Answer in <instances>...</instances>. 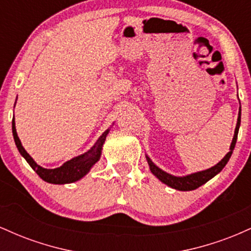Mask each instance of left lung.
I'll return each instance as SVG.
<instances>
[{
    "mask_svg": "<svg viewBox=\"0 0 251 251\" xmlns=\"http://www.w3.org/2000/svg\"><path fill=\"white\" fill-rule=\"evenodd\" d=\"M238 97V96H237ZM240 125H241V106H240V112H238V118H237V124H236V128H235V134L234 138H232L231 145H230V151L226 154V157L221 160L220 163L216 164L215 166L210 168L208 170H204V171H200V172H195V174L184 176V177H176V176H172L168 174V172L163 171L162 169L158 168L157 165H154L152 163V160L146 155V160H148L150 170L153 174L155 177L158 178L160 181H163L164 184L170 186V188L179 190V191H191V190H195L200 186L205 184L206 181L214 178L216 175L220 174V172L223 170L224 166L226 165V163L229 162L230 157H231L232 151H234L236 142H237V134H238V129H240Z\"/></svg>",
    "mask_w": 251,
    "mask_h": 251,
    "instance_id": "8db88e82",
    "label": "left lung"
}]
</instances>
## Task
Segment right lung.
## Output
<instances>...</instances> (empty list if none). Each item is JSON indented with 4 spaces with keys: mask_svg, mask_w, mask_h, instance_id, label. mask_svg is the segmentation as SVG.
Segmentation results:
<instances>
[{
    "mask_svg": "<svg viewBox=\"0 0 251 251\" xmlns=\"http://www.w3.org/2000/svg\"><path fill=\"white\" fill-rule=\"evenodd\" d=\"M11 127H13L14 140H15L16 148L19 150L20 153H21L22 157L27 160V163L31 166V169H33L43 180L51 184L74 183V181L81 179L83 176L87 175L89 170L92 169V166H93L94 164L100 159L102 145L106 140V135H107L109 132V129H106V131L100 135V138L97 140V143L94 144L93 148L88 150V151L85 152L83 154H80L77 155V157L72 158L71 160H68V162L62 164L60 168L45 169L42 168V166L37 165V164L34 162L33 158H31L30 155L27 153V151L24 149V146H22L21 144V140H20L19 137H17L15 120L14 119H13V124H11Z\"/></svg>",
    "mask_w": 251,
    "mask_h": 251,
    "instance_id": "obj_1",
    "label": "right lung"
}]
</instances>
